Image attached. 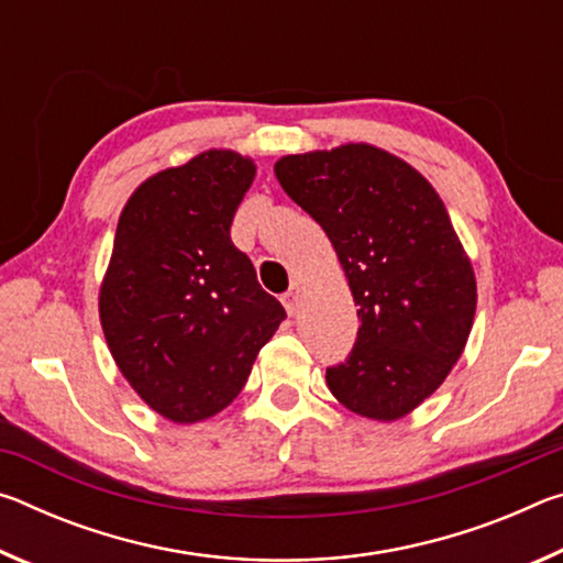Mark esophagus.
<instances>
[{
    "instance_id": "34e87169",
    "label": "esophagus",
    "mask_w": 563,
    "mask_h": 563,
    "mask_svg": "<svg viewBox=\"0 0 563 563\" xmlns=\"http://www.w3.org/2000/svg\"><path fill=\"white\" fill-rule=\"evenodd\" d=\"M283 305L288 310V316H295L300 308V283H292V288L283 295Z\"/></svg>"
}]
</instances>
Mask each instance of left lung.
I'll return each mask as SVG.
<instances>
[{
    "label": "left lung",
    "mask_w": 563,
    "mask_h": 563,
    "mask_svg": "<svg viewBox=\"0 0 563 563\" xmlns=\"http://www.w3.org/2000/svg\"><path fill=\"white\" fill-rule=\"evenodd\" d=\"M273 168L328 233L357 305L355 347L328 369L330 393L360 417L397 422L440 389L472 332L476 278L450 213L415 166L365 141Z\"/></svg>",
    "instance_id": "8db88e82"
}]
</instances>
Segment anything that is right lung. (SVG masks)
I'll return each mask as SVG.
<instances>
[{"instance_id":"add662e5","label":"right lung","mask_w":563,"mask_h":563,"mask_svg":"<svg viewBox=\"0 0 563 563\" xmlns=\"http://www.w3.org/2000/svg\"><path fill=\"white\" fill-rule=\"evenodd\" d=\"M253 178L251 156L208 148L148 176L119 216L101 330L133 393L168 422H203L231 405L285 320L231 241Z\"/></svg>"}]
</instances>
